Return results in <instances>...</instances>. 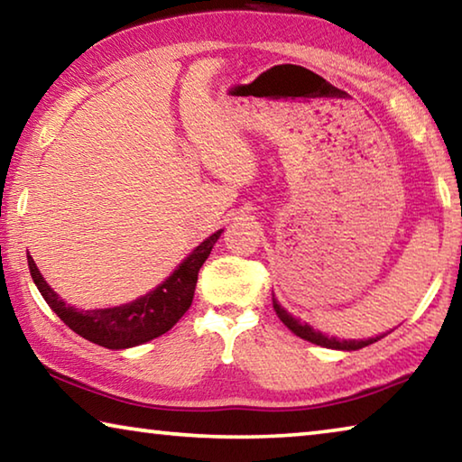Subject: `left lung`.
<instances>
[{
    "label": "left lung",
    "instance_id": "8db88e82",
    "mask_svg": "<svg viewBox=\"0 0 462 462\" xmlns=\"http://www.w3.org/2000/svg\"><path fill=\"white\" fill-rule=\"evenodd\" d=\"M273 308H275L279 319L289 328V330H291L295 336H300V338H303V340H308L311 344H318V346L336 348V350H358V348L369 346V344L383 338V336H377V338H369V340H336V338H328V336H324L322 332H316L311 326L300 322V319H295L291 314H287V311L277 303L275 295H273Z\"/></svg>",
    "mask_w": 462,
    "mask_h": 462
}]
</instances>
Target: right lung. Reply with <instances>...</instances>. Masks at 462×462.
<instances>
[{
  "instance_id": "add662e5",
  "label": "right lung",
  "mask_w": 462,
  "mask_h": 462,
  "mask_svg": "<svg viewBox=\"0 0 462 462\" xmlns=\"http://www.w3.org/2000/svg\"><path fill=\"white\" fill-rule=\"evenodd\" d=\"M222 230H217L212 236L206 238L201 245L179 264V269L171 275L165 283H161L154 291L146 293L140 300L120 308L107 310H77L65 303L52 291L49 283L42 279L41 271L36 269V263L28 254V267L32 275L38 291L49 303L51 310L65 322L73 332L83 336L85 340L99 346L120 350L144 344L169 332L179 319L183 318L187 310L191 308L195 283L201 264L212 253L216 240L220 238Z\"/></svg>"
}]
</instances>
